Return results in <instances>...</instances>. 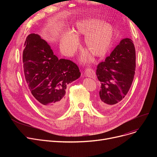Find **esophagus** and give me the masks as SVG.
Returning <instances> with one entry per match:
<instances>
[{
  "mask_svg": "<svg viewBox=\"0 0 157 157\" xmlns=\"http://www.w3.org/2000/svg\"><path fill=\"white\" fill-rule=\"evenodd\" d=\"M85 76L89 78H92L93 79L95 78V73L92 68H87L85 71Z\"/></svg>",
  "mask_w": 157,
  "mask_h": 157,
  "instance_id": "34e87169",
  "label": "esophagus"
}]
</instances>
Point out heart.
Instances as JSON below:
<instances>
[{"label": "heart", "mask_w": 157, "mask_h": 157, "mask_svg": "<svg viewBox=\"0 0 157 157\" xmlns=\"http://www.w3.org/2000/svg\"><path fill=\"white\" fill-rule=\"evenodd\" d=\"M85 35L83 46L94 56L104 55L112 43L114 29L109 23L97 18H86L76 22L73 31L63 33L60 37V48L62 53L71 56L76 50L78 40L77 36ZM88 54L83 53L82 60H86Z\"/></svg>", "instance_id": "obj_1"}]
</instances>
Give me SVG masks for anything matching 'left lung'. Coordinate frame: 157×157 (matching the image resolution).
<instances>
[{
  "instance_id": "1",
  "label": "left lung",
  "mask_w": 157,
  "mask_h": 157,
  "mask_svg": "<svg viewBox=\"0 0 157 157\" xmlns=\"http://www.w3.org/2000/svg\"><path fill=\"white\" fill-rule=\"evenodd\" d=\"M136 71V49L133 41L123 39L104 62L97 65L96 74L101 82L98 104L109 109L127 94Z\"/></svg>"
}]
</instances>
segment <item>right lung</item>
I'll return each instance as SVG.
<instances>
[{
  "label": "right lung",
  "mask_w": 157,
  "mask_h": 157,
  "mask_svg": "<svg viewBox=\"0 0 157 157\" xmlns=\"http://www.w3.org/2000/svg\"><path fill=\"white\" fill-rule=\"evenodd\" d=\"M23 62L27 85L41 109L52 117L60 114L65 105L67 85L81 76L78 65L59 60L46 41L35 34L26 39Z\"/></svg>",
  "instance_id": "1"
}]
</instances>
